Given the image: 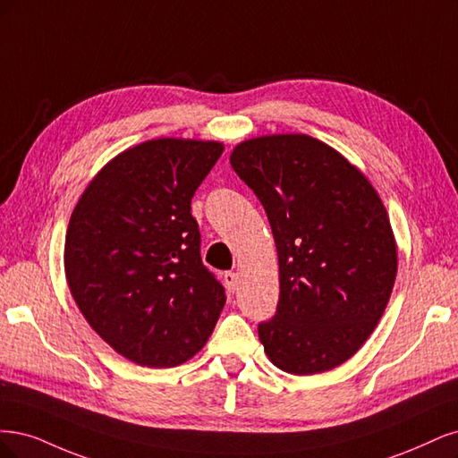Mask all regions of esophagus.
I'll return each instance as SVG.
<instances>
[{"label":"esophagus","instance_id":"34e87169","mask_svg":"<svg viewBox=\"0 0 458 458\" xmlns=\"http://www.w3.org/2000/svg\"><path fill=\"white\" fill-rule=\"evenodd\" d=\"M223 277H225V285H226V289L230 293H233L235 289H238V274H235V272H226Z\"/></svg>","mask_w":458,"mask_h":458}]
</instances>
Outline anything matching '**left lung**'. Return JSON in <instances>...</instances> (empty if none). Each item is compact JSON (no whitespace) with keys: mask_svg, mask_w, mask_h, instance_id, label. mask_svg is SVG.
Returning <instances> with one entry per match:
<instances>
[{"mask_svg":"<svg viewBox=\"0 0 458 458\" xmlns=\"http://www.w3.org/2000/svg\"><path fill=\"white\" fill-rule=\"evenodd\" d=\"M230 164L268 215L279 262L276 316L259 323L291 375L343 365L377 327L397 274L388 213L367 176L308 135L240 142Z\"/></svg>","mask_w":458,"mask_h":458,"instance_id":"1","label":"left lung"}]
</instances>
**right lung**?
I'll list each match as a JSON object with an SVG mask.
<instances>
[{"label":"right lung","mask_w":458,"mask_h":458,"mask_svg":"<svg viewBox=\"0 0 458 458\" xmlns=\"http://www.w3.org/2000/svg\"><path fill=\"white\" fill-rule=\"evenodd\" d=\"M223 142L156 139L117 154L85 188L66 232L64 270L87 323L142 367L188 361L226 294L203 267L194 191Z\"/></svg>","instance_id":"right-lung-1"}]
</instances>
